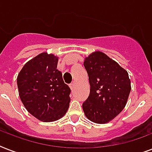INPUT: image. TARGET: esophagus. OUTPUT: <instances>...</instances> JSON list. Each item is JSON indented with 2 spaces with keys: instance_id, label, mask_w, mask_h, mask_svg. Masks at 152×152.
<instances>
[{
  "instance_id": "1",
  "label": "esophagus",
  "mask_w": 152,
  "mask_h": 152,
  "mask_svg": "<svg viewBox=\"0 0 152 152\" xmlns=\"http://www.w3.org/2000/svg\"><path fill=\"white\" fill-rule=\"evenodd\" d=\"M69 87H70V88H71L72 91L75 90V88H76V83H72L70 85H69Z\"/></svg>"
}]
</instances>
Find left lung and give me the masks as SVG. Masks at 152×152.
<instances>
[{
	"instance_id": "obj_1",
	"label": "left lung",
	"mask_w": 152,
	"mask_h": 152,
	"mask_svg": "<svg viewBox=\"0 0 152 152\" xmlns=\"http://www.w3.org/2000/svg\"><path fill=\"white\" fill-rule=\"evenodd\" d=\"M89 77L90 94L83 103L90 121L104 124L113 120L126 105L131 91L127 71L103 53L95 51L83 62Z\"/></svg>"
}]
</instances>
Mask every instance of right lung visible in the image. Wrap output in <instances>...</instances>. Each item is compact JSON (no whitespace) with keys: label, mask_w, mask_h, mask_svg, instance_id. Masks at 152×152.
<instances>
[{"label":"right lung","mask_w":152,"mask_h":152,"mask_svg":"<svg viewBox=\"0 0 152 152\" xmlns=\"http://www.w3.org/2000/svg\"><path fill=\"white\" fill-rule=\"evenodd\" d=\"M58 57L42 53L30 60L17 76L19 95L31 115L45 122L54 121L66 113L71 89L57 69Z\"/></svg>","instance_id":"obj_1"}]
</instances>
